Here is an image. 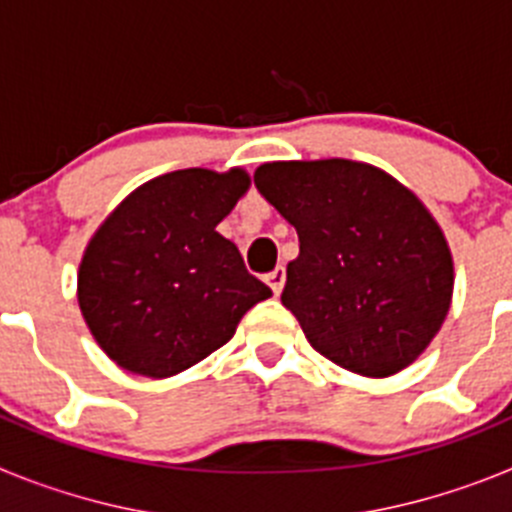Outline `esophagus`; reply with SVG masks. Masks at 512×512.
I'll return each mask as SVG.
<instances>
[{
    "label": "esophagus",
    "mask_w": 512,
    "mask_h": 512,
    "mask_svg": "<svg viewBox=\"0 0 512 512\" xmlns=\"http://www.w3.org/2000/svg\"><path fill=\"white\" fill-rule=\"evenodd\" d=\"M284 282H287V271H284V266H277V269L271 271V274H266V284H269L271 292H274L277 297L282 295Z\"/></svg>",
    "instance_id": "obj_1"
}]
</instances>
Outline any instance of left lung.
Wrapping results in <instances>:
<instances>
[{
    "label": "left lung",
    "instance_id": "obj_1",
    "mask_svg": "<svg viewBox=\"0 0 512 512\" xmlns=\"http://www.w3.org/2000/svg\"><path fill=\"white\" fill-rule=\"evenodd\" d=\"M300 238L282 305L310 346L361 377H392L431 346L454 256L431 210L364 161H271L253 174Z\"/></svg>",
    "mask_w": 512,
    "mask_h": 512
}]
</instances>
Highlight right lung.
<instances>
[{"mask_svg": "<svg viewBox=\"0 0 512 512\" xmlns=\"http://www.w3.org/2000/svg\"><path fill=\"white\" fill-rule=\"evenodd\" d=\"M248 187L251 176L238 166L171 171L133 189L94 230L76 300L94 341L125 372H184L271 297L215 230Z\"/></svg>", "mask_w": 512, "mask_h": 512, "instance_id": "right-lung-1", "label": "right lung"}]
</instances>
